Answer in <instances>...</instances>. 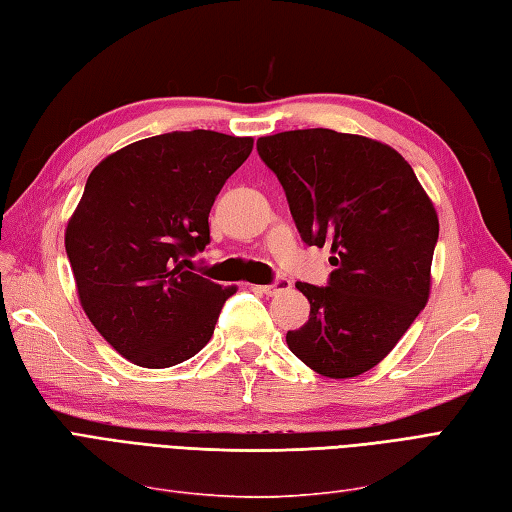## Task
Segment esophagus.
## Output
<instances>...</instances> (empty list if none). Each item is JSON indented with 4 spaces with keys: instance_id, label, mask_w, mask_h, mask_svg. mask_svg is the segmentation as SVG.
<instances>
[{
    "instance_id": "34e87169",
    "label": "esophagus",
    "mask_w": 512,
    "mask_h": 512,
    "mask_svg": "<svg viewBox=\"0 0 512 512\" xmlns=\"http://www.w3.org/2000/svg\"><path fill=\"white\" fill-rule=\"evenodd\" d=\"M260 291H263L265 295H278L282 291H289L291 289V280L289 278H276L271 284H263L258 286Z\"/></svg>"
}]
</instances>
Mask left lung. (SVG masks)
<instances>
[{
	"instance_id": "left-lung-1",
	"label": "left lung",
	"mask_w": 512,
	"mask_h": 512,
	"mask_svg": "<svg viewBox=\"0 0 512 512\" xmlns=\"http://www.w3.org/2000/svg\"><path fill=\"white\" fill-rule=\"evenodd\" d=\"M258 156L276 173L299 236L330 245L326 286L297 282L308 321L289 350L328 378L376 367L430 295L439 219L413 167L393 147L326 128L263 136Z\"/></svg>"
}]
</instances>
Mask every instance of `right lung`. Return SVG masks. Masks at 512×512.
I'll return each mask as SVG.
<instances>
[{
    "mask_svg": "<svg viewBox=\"0 0 512 512\" xmlns=\"http://www.w3.org/2000/svg\"><path fill=\"white\" fill-rule=\"evenodd\" d=\"M252 147L249 136L169 132L91 171L65 232L67 258L86 317L130 363L173 367L213 336L236 289L189 265L210 243L215 197Z\"/></svg>",
    "mask_w": 512,
    "mask_h": 512,
    "instance_id": "1",
    "label": "right lung"
}]
</instances>
